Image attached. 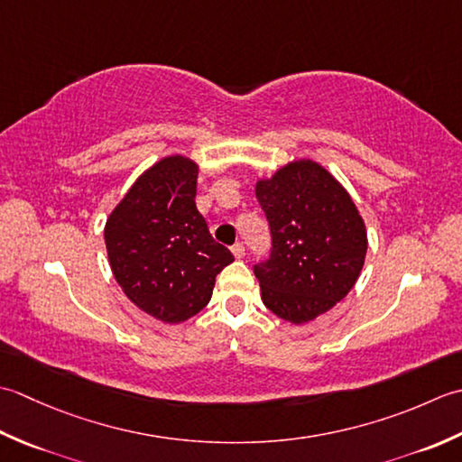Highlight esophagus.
Segmentation results:
<instances>
[{
  "mask_svg": "<svg viewBox=\"0 0 462 462\" xmlns=\"http://www.w3.org/2000/svg\"><path fill=\"white\" fill-rule=\"evenodd\" d=\"M231 253H233V257H235V259H243V257H245V247H243V243H235L233 247H231Z\"/></svg>",
  "mask_w": 462,
  "mask_h": 462,
  "instance_id": "1",
  "label": "esophagus"
}]
</instances>
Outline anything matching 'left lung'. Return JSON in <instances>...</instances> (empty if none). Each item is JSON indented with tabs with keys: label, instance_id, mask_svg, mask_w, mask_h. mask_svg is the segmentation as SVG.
Segmentation results:
<instances>
[{
	"label": "left lung",
	"instance_id": "8db88e82",
	"mask_svg": "<svg viewBox=\"0 0 462 462\" xmlns=\"http://www.w3.org/2000/svg\"><path fill=\"white\" fill-rule=\"evenodd\" d=\"M255 195L273 237L269 261L255 267L263 303L293 325L313 321L361 275L369 247L361 213L343 183L313 159H293L259 177Z\"/></svg>",
	"mask_w": 462,
	"mask_h": 462
}]
</instances>
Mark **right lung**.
I'll use <instances>...</instances> for the list:
<instances>
[{
    "label": "right lung",
    "instance_id": "add662e5",
    "mask_svg": "<svg viewBox=\"0 0 462 462\" xmlns=\"http://www.w3.org/2000/svg\"><path fill=\"white\" fill-rule=\"evenodd\" d=\"M195 159L175 153L141 173L103 229L109 267L137 309L177 325L209 303L215 277L233 263L197 211Z\"/></svg>",
    "mask_w": 462,
    "mask_h": 462
}]
</instances>
